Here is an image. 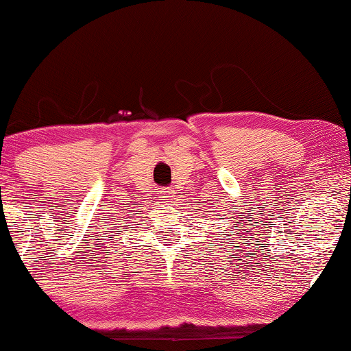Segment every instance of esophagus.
Wrapping results in <instances>:
<instances>
[{"instance_id":"1","label":"esophagus","mask_w":351,"mask_h":351,"mask_svg":"<svg viewBox=\"0 0 351 351\" xmlns=\"http://www.w3.org/2000/svg\"><path fill=\"white\" fill-rule=\"evenodd\" d=\"M171 196H172V191L171 190H167V191H162V193H161V198H171Z\"/></svg>"}]
</instances>
